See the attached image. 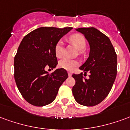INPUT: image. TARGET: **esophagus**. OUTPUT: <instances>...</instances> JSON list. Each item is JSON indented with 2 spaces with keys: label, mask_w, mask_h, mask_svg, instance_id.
Here are the masks:
<instances>
[{
  "label": "esophagus",
  "mask_w": 130,
  "mask_h": 130,
  "mask_svg": "<svg viewBox=\"0 0 130 130\" xmlns=\"http://www.w3.org/2000/svg\"><path fill=\"white\" fill-rule=\"evenodd\" d=\"M68 75H69V77H71L72 76V73L71 72H68Z\"/></svg>",
  "instance_id": "obj_1"
}]
</instances>
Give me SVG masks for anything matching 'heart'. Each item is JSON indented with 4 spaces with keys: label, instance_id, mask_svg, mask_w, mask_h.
Returning a JSON list of instances; mask_svg holds the SVG:
<instances>
[{
    "label": "heart",
    "instance_id": "obj_1",
    "mask_svg": "<svg viewBox=\"0 0 130 130\" xmlns=\"http://www.w3.org/2000/svg\"><path fill=\"white\" fill-rule=\"evenodd\" d=\"M69 41L71 42L73 44H74L75 46L76 47L79 52L82 53V51L86 47V39L83 35L80 34H74L69 37ZM55 54L57 57L60 58L63 56L64 54V48H63V43L61 41H59L57 43H56L54 48ZM78 66V62L74 59H71L69 58H63L61 59L59 62V66L61 69H65L69 71H73L77 66Z\"/></svg>",
    "mask_w": 130,
    "mask_h": 130
}]
</instances>
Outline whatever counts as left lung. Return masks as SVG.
Listing matches in <instances>:
<instances>
[{
	"instance_id": "left-lung-1",
	"label": "left lung",
	"mask_w": 130,
	"mask_h": 130,
	"mask_svg": "<svg viewBox=\"0 0 130 130\" xmlns=\"http://www.w3.org/2000/svg\"><path fill=\"white\" fill-rule=\"evenodd\" d=\"M77 31L85 35L90 45L89 56L79 69L80 74H73L75 85L72 92L77 103L84 106L98 105L110 92L117 73V55L108 37L95 27H79Z\"/></svg>"
}]
</instances>
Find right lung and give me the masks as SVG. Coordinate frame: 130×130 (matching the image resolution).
<instances>
[{"label":"right lung","mask_w":130,"mask_h":130,"mask_svg":"<svg viewBox=\"0 0 130 130\" xmlns=\"http://www.w3.org/2000/svg\"><path fill=\"white\" fill-rule=\"evenodd\" d=\"M72 27H41L25 35L14 57V79L21 94L27 103L37 107L51 103L67 79L65 69L48 74L46 68L55 69L57 59L55 45Z\"/></svg>","instance_id":"obj_1"}]
</instances>
